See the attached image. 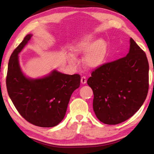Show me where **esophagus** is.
<instances>
[{
	"label": "esophagus",
	"instance_id": "1",
	"mask_svg": "<svg viewBox=\"0 0 154 154\" xmlns=\"http://www.w3.org/2000/svg\"><path fill=\"white\" fill-rule=\"evenodd\" d=\"M81 82H82V84H85V83H86L87 82V80H86V78H85V77H82V78H81Z\"/></svg>",
	"mask_w": 154,
	"mask_h": 154
}]
</instances>
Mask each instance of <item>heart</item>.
<instances>
[{"label": "heart", "mask_w": 154, "mask_h": 154, "mask_svg": "<svg viewBox=\"0 0 154 154\" xmlns=\"http://www.w3.org/2000/svg\"><path fill=\"white\" fill-rule=\"evenodd\" d=\"M95 36L92 34H85L80 37L72 46L74 56L84 55L83 64L88 69H95L102 65L107 56L108 45L104 39L94 41ZM70 63L75 64V58L69 55Z\"/></svg>", "instance_id": "1"}]
</instances>
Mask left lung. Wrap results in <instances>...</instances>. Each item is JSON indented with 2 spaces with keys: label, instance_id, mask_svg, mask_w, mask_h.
Instances as JSON below:
<instances>
[{
  "label": "left lung",
  "instance_id": "left-lung-1",
  "mask_svg": "<svg viewBox=\"0 0 154 154\" xmlns=\"http://www.w3.org/2000/svg\"><path fill=\"white\" fill-rule=\"evenodd\" d=\"M91 75L87 83L93 90L94 111L105 124H118L131 118L147 97L149 63L132 38L126 56L102 65Z\"/></svg>",
  "mask_w": 154,
  "mask_h": 154
}]
</instances>
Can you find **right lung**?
<instances>
[{
	"mask_svg": "<svg viewBox=\"0 0 154 154\" xmlns=\"http://www.w3.org/2000/svg\"><path fill=\"white\" fill-rule=\"evenodd\" d=\"M32 36L31 34L26 36L10 57L6 79L7 92L26 120L37 126L54 127L64 119L72 94L79 87L81 77L56 70L41 78L26 76L20 66L18 54Z\"/></svg>",
	"mask_w": 154,
	"mask_h": 154,
	"instance_id": "right-lung-1",
	"label": "right lung"
}]
</instances>
